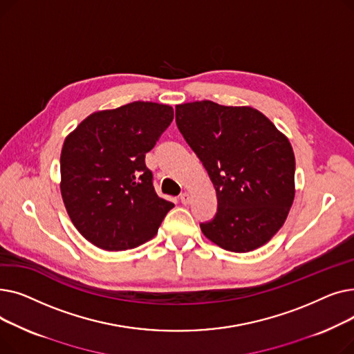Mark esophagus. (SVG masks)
Wrapping results in <instances>:
<instances>
[{
    "mask_svg": "<svg viewBox=\"0 0 354 354\" xmlns=\"http://www.w3.org/2000/svg\"><path fill=\"white\" fill-rule=\"evenodd\" d=\"M179 199H180V202L183 203V205H188V203L191 202V196H189V194H187V192L180 194V195H179Z\"/></svg>",
    "mask_w": 354,
    "mask_h": 354,
    "instance_id": "34e87169",
    "label": "esophagus"
}]
</instances>
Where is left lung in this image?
<instances>
[{"instance_id": "left-lung-1", "label": "left lung", "mask_w": 354, "mask_h": 354, "mask_svg": "<svg viewBox=\"0 0 354 354\" xmlns=\"http://www.w3.org/2000/svg\"><path fill=\"white\" fill-rule=\"evenodd\" d=\"M176 126L216 191L218 209L201 224L203 235L231 252L268 243L294 201L288 139L261 111L211 100L178 104Z\"/></svg>"}]
</instances>
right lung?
Returning <instances> with one entry per match:
<instances>
[{
  "label": "right lung",
  "instance_id": "right-lung-1",
  "mask_svg": "<svg viewBox=\"0 0 354 354\" xmlns=\"http://www.w3.org/2000/svg\"><path fill=\"white\" fill-rule=\"evenodd\" d=\"M174 120V109L133 102L84 119L63 145L62 196L71 222L107 251L136 248L155 236L175 205L153 188L145 163Z\"/></svg>",
  "mask_w": 354,
  "mask_h": 354
}]
</instances>
